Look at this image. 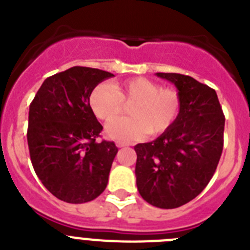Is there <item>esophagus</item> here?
Listing matches in <instances>:
<instances>
[{
	"label": "esophagus",
	"mask_w": 250,
	"mask_h": 250,
	"mask_svg": "<svg viewBox=\"0 0 250 250\" xmlns=\"http://www.w3.org/2000/svg\"><path fill=\"white\" fill-rule=\"evenodd\" d=\"M127 143H124V141H118V143H116V146L118 147H125V146H127Z\"/></svg>",
	"instance_id": "1"
}]
</instances>
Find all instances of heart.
<instances>
[{
    "label": "heart",
    "mask_w": 250,
    "mask_h": 250,
    "mask_svg": "<svg viewBox=\"0 0 250 250\" xmlns=\"http://www.w3.org/2000/svg\"><path fill=\"white\" fill-rule=\"evenodd\" d=\"M131 103V118L117 119L122 112V103ZM90 107L100 120L110 122L105 132L110 139L135 141L150 135L158 136L173 126L182 107L178 91L161 87L146 77H134L123 83H100L90 94Z\"/></svg>",
    "instance_id": "1"
}]
</instances>
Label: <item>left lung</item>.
I'll list each match as a JSON object with an SVG mask.
<instances>
[{
	"mask_svg": "<svg viewBox=\"0 0 250 250\" xmlns=\"http://www.w3.org/2000/svg\"><path fill=\"white\" fill-rule=\"evenodd\" d=\"M182 100L174 125L155 140L135 145V175L143 199L174 209L199 195L213 178L223 151L225 118L215 90L182 74L158 72Z\"/></svg>",
	"mask_w": 250,
	"mask_h": 250,
	"instance_id": "1",
	"label": "left lung"
}]
</instances>
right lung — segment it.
Wrapping results in <instances>:
<instances>
[{"instance_id":"1","label":"right lung","mask_w":250,"mask_h":250,"mask_svg":"<svg viewBox=\"0 0 250 250\" xmlns=\"http://www.w3.org/2000/svg\"><path fill=\"white\" fill-rule=\"evenodd\" d=\"M111 72L74 66L47 77L28 111L27 143L35 173L57 199L87 203L105 190L118 152L90 107V94Z\"/></svg>"}]
</instances>
